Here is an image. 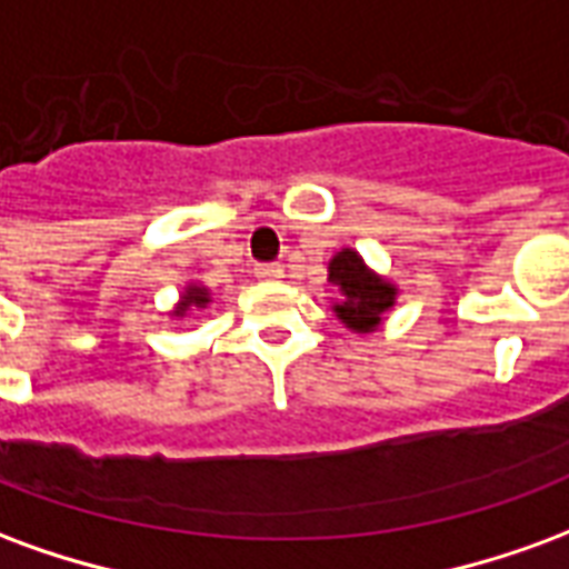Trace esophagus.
Listing matches in <instances>:
<instances>
[{
  "label": "esophagus",
  "instance_id": "obj_1",
  "mask_svg": "<svg viewBox=\"0 0 569 569\" xmlns=\"http://www.w3.org/2000/svg\"><path fill=\"white\" fill-rule=\"evenodd\" d=\"M256 277H261V280H277V277H283V268L277 261H264V264L256 268Z\"/></svg>",
  "mask_w": 569,
  "mask_h": 569
}]
</instances>
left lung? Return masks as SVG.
<instances>
[{
  "instance_id": "1",
  "label": "left lung",
  "mask_w": 569,
  "mask_h": 569,
  "mask_svg": "<svg viewBox=\"0 0 569 569\" xmlns=\"http://www.w3.org/2000/svg\"><path fill=\"white\" fill-rule=\"evenodd\" d=\"M329 280L345 292V301L335 308V313L357 332H371L381 322L383 310L393 308V286L378 280L350 249L335 256L329 264Z\"/></svg>"
}]
</instances>
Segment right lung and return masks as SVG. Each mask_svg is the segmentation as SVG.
Segmentation results:
<instances>
[{
    "label": "right lung",
    "instance_id": "add662e5",
    "mask_svg": "<svg viewBox=\"0 0 569 569\" xmlns=\"http://www.w3.org/2000/svg\"><path fill=\"white\" fill-rule=\"evenodd\" d=\"M207 301H210V298H207V292H203V289H198V286H191V289H188V296L182 298V305H179V310H176V313H186L188 305H207Z\"/></svg>",
    "mask_w": 569,
    "mask_h": 569
}]
</instances>
